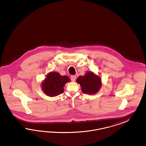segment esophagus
Segmentation results:
<instances>
[{"label": "esophagus", "mask_w": 146, "mask_h": 146, "mask_svg": "<svg viewBox=\"0 0 146 146\" xmlns=\"http://www.w3.org/2000/svg\"><path fill=\"white\" fill-rule=\"evenodd\" d=\"M76 76L75 75H72L71 76V80L72 81H73V82H74L75 81V80H76Z\"/></svg>", "instance_id": "34e87169"}]
</instances>
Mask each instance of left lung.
I'll use <instances>...</instances> for the list:
<instances>
[{
	"label": "left lung",
	"instance_id": "1",
	"mask_svg": "<svg viewBox=\"0 0 146 146\" xmlns=\"http://www.w3.org/2000/svg\"><path fill=\"white\" fill-rule=\"evenodd\" d=\"M80 84L82 93L94 95L100 90L102 87L101 78L91 71H88L84 76H80L76 79Z\"/></svg>",
	"mask_w": 146,
	"mask_h": 146
}]
</instances>
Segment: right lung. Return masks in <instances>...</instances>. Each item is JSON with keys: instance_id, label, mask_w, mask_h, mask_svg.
I'll list each match as a JSON object with an SVG mask.
<instances>
[{"instance_id": "add662e5", "label": "right lung", "mask_w": 146, "mask_h": 146, "mask_svg": "<svg viewBox=\"0 0 146 146\" xmlns=\"http://www.w3.org/2000/svg\"><path fill=\"white\" fill-rule=\"evenodd\" d=\"M70 81V78L66 75L62 76L58 72H51L42 82L41 88L47 96L54 97L64 93V87Z\"/></svg>"}]
</instances>
